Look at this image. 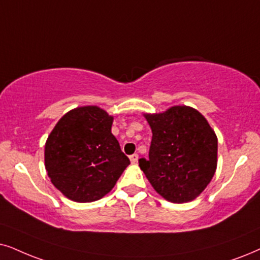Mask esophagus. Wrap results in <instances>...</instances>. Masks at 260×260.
I'll use <instances>...</instances> for the list:
<instances>
[{"label":"esophagus","mask_w":260,"mask_h":260,"mask_svg":"<svg viewBox=\"0 0 260 260\" xmlns=\"http://www.w3.org/2000/svg\"><path fill=\"white\" fill-rule=\"evenodd\" d=\"M129 159H131V162H132V163H137L138 162V154L137 153L131 154Z\"/></svg>","instance_id":"34e87169"}]
</instances>
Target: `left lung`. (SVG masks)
<instances>
[{"label":"left lung","mask_w":260,"mask_h":260,"mask_svg":"<svg viewBox=\"0 0 260 260\" xmlns=\"http://www.w3.org/2000/svg\"><path fill=\"white\" fill-rule=\"evenodd\" d=\"M152 131L149 158L139 167L158 194L172 203L196 199L215 175L217 137L198 110L186 106L145 114Z\"/></svg>","instance_id":"obj_1"}]
</instances>
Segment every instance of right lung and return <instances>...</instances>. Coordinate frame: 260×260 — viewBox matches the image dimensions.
I'll list each match as a JSON object with an SVG mask.
<instances>
[{"instance_id": "1", "label": "right lung", "mask_w": 260, "mask_h": 260, "mask_svg": "<svg viewBox=\"0 0 260 260\" xmlns=\"http://www.w3.org/2000/svg\"><path fill=\"white\" fill-rule=\"evenodd\" d=\"M113 120L96 106L79 107L63 115L48 137L45 169L68 199L91 203L103 198L131 163L111 133Z\"/></svg>"}]
</instances>
